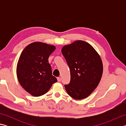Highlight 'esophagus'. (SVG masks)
Listing matches in <instances>:
<instances>
[{
	"label": "esophagus",
	"instance_id": "1",
	"mask_svg": "<svg viewBox=\"0 0 126 126\" xmlns=\"http://www.w3.org/2000/svg\"><path fill=\"white\" fill-rule=\"evenodd\" d=\"M57 81H58V82H60L61 81V77H57Z\"/></svg>",
	"mask_w": 126,
	"mask_h": 126
}]
</instances>
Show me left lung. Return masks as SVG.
<instances>
[{
	"label": "left lung",
	"mask_w": 126,
	"mask_h": 126,
	"mask_svg": "<svg viewBox=\"0 0 126 126\" xmlns=\"http://www.w3.org/2000/svg\"><path fill=\"white\" fill-rule=\"evenodd\" d=\"M62 53L70 70V81L65 84L66 92L75 100L88 97L100 82L103 73L102 60L89 43L74 42L63 47Z\"/></svg>",
	"instance_id": "8db88e82"
}]
</instances>
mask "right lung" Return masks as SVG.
<instances>
[{"mask_svg":"<svg viewBox=\"0 0 126 126\" xmlns=\"http://www.w3.org/2000/svg\"><path fill=\"white\" fill-rule=\"evenodd\" d=\"M55 47L41 42L28 45L19 58L17 66L18 81L26 92L34 96L47 93L57 81L52 75L49 56Z\"/></svg>","mask_w":126,"mask_h":126,"instance_id":"1","label":"right lung"}]
</instances>
